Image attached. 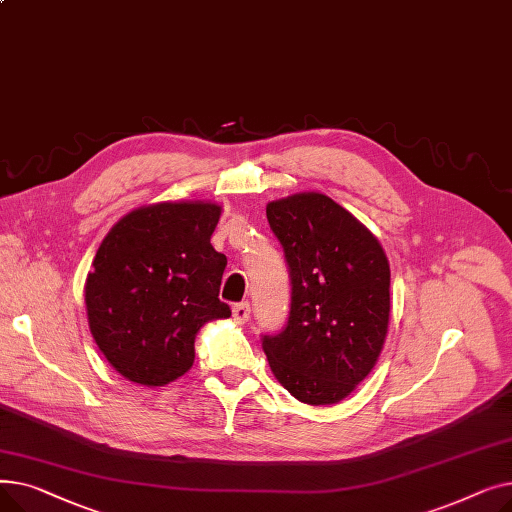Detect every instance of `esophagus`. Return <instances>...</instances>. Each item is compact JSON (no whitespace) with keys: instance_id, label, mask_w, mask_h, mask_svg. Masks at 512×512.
Instances as JSON below:
<instances>
[{"instance_id":"34e87169","label":"esophagus","mask_w":512,"mask_h":512,"mask_svg":"<svg viewBox=\"0 0 512 512\" xmlns=\"http://www.w3.org/2000/svg\"><path fill=\"white\" fill-rule=\"evenodd\" d=\"M232 315H234V319L238 321V324H245V321L251 315V305L249 303H236L232 307Z\"/></svg>"}]
</instances>
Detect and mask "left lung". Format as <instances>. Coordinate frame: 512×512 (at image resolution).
Wrapping results in <instances>:
<instances>
[{
	"mask_svg": "<svg viewBox=\"0 0 512 512\" xmlns=\"http://www.w3.org/2000/svg\"><path fill=\"white\" fill-rule=\"evenodd\" d=\"M267 222L290 272V315L261 346L276 380L305 405L351 394L384 348L390 265L353 213L321 193L267 203Z\"/></svg>",
	"mask_w": 512,
	"mask_h": 512,
	"instance_id": "left-lung-1",
	"label": "left lung"
}]
</instances>
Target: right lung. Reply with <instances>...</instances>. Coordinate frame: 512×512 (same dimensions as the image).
I'll use <instances>...</instances> for the list:
<instances>
[{
    "label": "right lung",
    "mask_w": 512,
    "mask_h": 512,
    "mask_svg": "<svg viewBox=\"0 0 512 512\" xmlns=\"http://www.w3.org/2000/svg\"><path fill=\"white\" fill-rule=\"evenodd\" d=\"M222 207L166 201L132 209L107 232L85 282L99 351L126 380L164 386L193 367L195 336L230 317L226 255L211 247Z\"/></svg>",
    "instance_id": "obj_1"
}]
</instances>
